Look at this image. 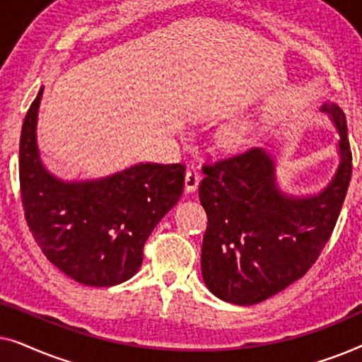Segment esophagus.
<instances>
[{"label": "esophagus", "instance_id": "34e87169", "mask_svg": "<svg viewBox=\"0 0 362 362\" xmlns=\"http://www.w3.org/2000/svg\"><path fill=\"white\" fill-rule=\"evenodd\" d=\"M197 186H199V175H197L196 170H189L186 173L185 177L186 192H194L197 189Z\"/></svg>", "mask_w": 362, "mask_h": 362}]
</instances>
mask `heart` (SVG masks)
I'll return each mask as SVG.
<instances>
[{
	"mask_svg": "<svg viewBox=\"0 0 362 362\" xmlns=\"http://www.w3.org/2000/svg\"><path fill=\"white\" fill-rule=\"evenodd\" d=\"M247 135V127L245 125H239L234 127L232 130L227 133V141H229L230 146H239L244 141V138Z\"/></svg>",
	"mask_w": 362,
	"mask_h": 362,
	"instance_id": "heart-1",
	"label": "heart"
}]
</instances>
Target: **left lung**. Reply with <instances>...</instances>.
<instances>
[{
  "instance_id": "obj_1",
  "label": "left lung",
  "mask_w": 362,
  "mask_h": 362,
  "mask_svg": "<svg viewBox=\"0 0 362 362\" xmlns=\"http://www.w3.org/2000/svg\"><path fill=\"white\" fill-rule=\"evenodd\" d=\"M338 130L339 165L316 194L295 196L276 182V165L264 148L204 166L199 199L207 214L201 270L217 298L255 305L301 279L318 259L343 207L353 173L344 112L325 102Z\"/></svg>"
}]
</instances>
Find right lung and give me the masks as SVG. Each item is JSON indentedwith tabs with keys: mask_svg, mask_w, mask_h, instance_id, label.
<instances>
[{
	"mask_svg": "<svg viewBox=\"0 0 362 362\" xmlns=\"http://www.w3.org/2000/svg\"><path fill=\"white\" fill-rule=\"evenodd\" d=\"M29 107L19 141V185L28 226L44 255L78 284L113 286L141 267L143 245L180 201L185 166L138 163L110 176L64 181L44 166L37 113Z\"/></svg>",
	"mask_w": 362,
	"mask_h": 362,
	"instance_id": "obj_1",
	"label": "right lung"
}]
</instances>
